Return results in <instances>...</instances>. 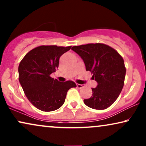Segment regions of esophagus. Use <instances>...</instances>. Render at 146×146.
I'll return each mask as SVG.
<instances>
[{
  "label": "esophagus",
  "mask_w": 146,
  "mask_h": 146,
  "mask_svg": "<svg viewBox=\"0 0 146 146\" xmlns=\"http://www.w3.org/2000/svg\"><path fill=\"white\" fill-rule=\"evenodd\" d=\"M76 85H77V86H78V88H83V86H84L83 84H77Z\"/></svg>",
  "instance_id": "1"
}]
</instances>
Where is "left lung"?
Returning <instances> with one entry per match:
<instances>
[{
	"instance_id": "1",
	"label": "left lung",
	"mask_w": 146,
	"mask_h": 146,
	"mask_svg": "<svg viewBox=\"0 0 146 146\" xmlns=\"http://www.w3.org/2000/svg\"><path fill=\"white\" fill-rule=\"evenodd\" d=\"M81 57L86 71L98 82L93 95L84 100L87 106L96 110L108 108L121 93L125 75L124 61L113 48L101 43L74 46L71 48Z\"/></svg>"
}]
</instances>
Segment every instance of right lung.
<instances>
[{
    "mask_svg": "<svg viewBox=\"0 0 146 146\" xmlns=\"http://www.w3.org/2000/svg\"><path fill=\"white\" fill-rule=\"evenodd\" d=\"M71 46H38L27 53L18 66L19 82L29 101L44 112L56 110L64 103L67 91L76 87L74 82H61L51 77L59 66L60 56Z\"/></svg>",
    "mask_w": 146,
    "mask_h": 146,
    "instance_id": "1",
    "label": "right lung"
}]
</instances>
